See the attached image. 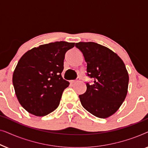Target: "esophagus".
Returning a JSON list of instances; mask_svg holds the SVG:
<instances>
[{"instance_id":"obj_1","label":"esophagus","mask_w":148,"mask_h":148,"mask_svg":"<svg viewBox=\"0 0 148 148\" xmlns=\"http://www.w3.org/2000/svg\"><path fill=\"white\" fill-rule=\"evenodd\" d=\"M79 80V78L77 77V78L76 80H71L70 82L71 83H75V82H78Z\"/></svg>"}]
</instances>
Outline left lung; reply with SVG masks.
<instances>
[{
  "mask_svg": "<svg viewBox=\"0 0 148 148\" xmlns=\"http://www.w3.org/2000/svg\"><path fill=\"white\" fill-rule=\"evenodd\" d=\"M75 46L87 62V75L94 83L79 98L84 108L98 118L114 114L127 94L129 75L122 59L116 53L95 42H79Z\"/></svg>",
  "mask_w": 148,
  "mask_h": 148,
  "instance_id": "obj_1",
  "label": "left lung"
}]
</instances>
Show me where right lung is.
Listing matches in <instances>:
<instances>
[{"label": "right lung", "mask_w": 148, "mask_h": 148, "mask_svg": "<svg viewBox=\"0 0 148 148\" xmlns=\"http://www.w3.org/2000/svg\"><path fill=\"white\" fill-rule=\"evenodd\" d=\"M75 43L51 42L25 52L16 66L13 84L20 104L28 112L43 116L59 105L69 82L63 79L64 55Z\"/></svg>", "instance_id": "add662e5"}]
</instances>
